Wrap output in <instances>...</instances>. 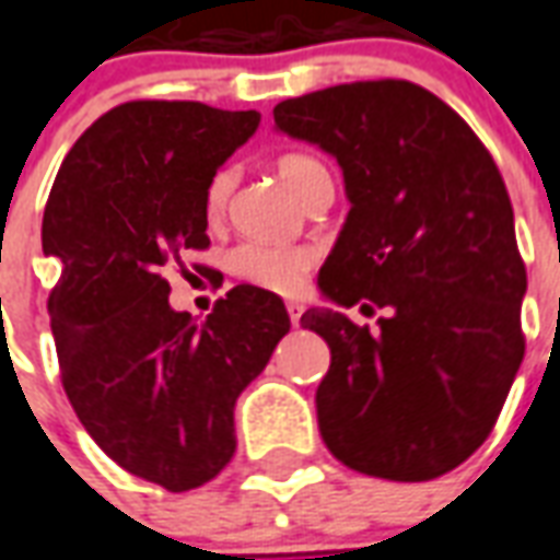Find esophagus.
<instances>
[{"mask_svg": "<svg viewBox=\"0 0 560 560\" xmlns=\"http://www.w3.org/2000/svg\"><path fill=\"white\" fill-rule=\"evenodd\" d=\"M287 311H289V319H292V325H299L301 313H304V304H299V301H289Z\"/></svg>", "mask_w": 560, "mask_h": 560, "instance_id": "esophagus-1", "label": "esophagus"}]
</instances>
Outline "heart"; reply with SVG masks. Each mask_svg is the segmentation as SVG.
<instances>
[{
	"instance_id": "b5f03b06",
	"label": "heart",
	"mask_w": 560,
	"mask_h": 560,
	"mask_svg": "<svg viewBox=\"0 0 560 560\" xmlns=\"http://www.w3.org/2000/svg\"><path fill=\"white\" fill-rule=\"evenodd\" d=\"M277 174L301 198V192L319 174H325V165L307 156V153H283L277 160ZM229 192H232V174H213L208 180V189H205V210H208V217H220L223 213ZM311 265L313 253L304 247H273V244L247 241V244H237L229 253V268H232L235 277L247 280L253 287L268 289V292H283V295L301 287V280H304V273L311 271Z\"/></svg>"
}]
</instances>
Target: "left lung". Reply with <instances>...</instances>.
<instances>
[{
	"instance_id": "obj_1",
	"label": "left lung",
	"mask_w": 560,
	"mask_h": 560,
	"mask_svg": "<svg viewBox=\"0 0 560 560\" xmlns=\"http://www.w3.org/2000/svg\"><path fill=\"white\" fill-rule=\"evenodd\" d=\"M273 126L343 172L350 213L319 268L323 299L388 311L380 331L335 307L301 316L331 350L316 388L325 446L368 477H443L489 438L525 355L527 273L501 172L474 129L410 81L287 98Z\"/></svg>"
}]
</instances>
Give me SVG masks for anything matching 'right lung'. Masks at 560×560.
Here are the masks:
<instances>
[{
  "label": "right lung",
  "instance_id": "right-lung-1",
  "mask_svg": "<svg viewBox=\"0 0 560 560\" xmlns=\"http://www.w3.org/2000/svg\"><path fill=\"white\" fill-rule=\"evenodd\" d=\"M259 120L201 102H126L74 141L47 198L62 388L122 470L168 491L198 489L232 462L237 395L289 331L268 289H229L196 323L168 304L162 277L184 249L210 244L208 180Z\"/></svg>",
  "mask_w": 560,
  "mask_h": 560
}]
</instances>
